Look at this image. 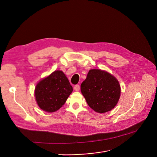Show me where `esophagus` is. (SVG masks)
I'll use <instances>...</instances> for the list:
<instances>
[{"mask_svg": "<svg viewBox=\"0 0 157 157\" xmlns=\"http://www.w3.org/2000/svg\"><path fill=\"white\" fill-rule=\"evenodd\" d=\"M74 90H75V91H78V90H80V86H79V84H76V85H75Z\"/></svg>", "mask_w": 157, "mask_h": 157, "instance_id": "1", "label": "esophagus"}]
</instances>
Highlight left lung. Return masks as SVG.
<instances>
[{
  "mask_svg": "<svg viewBox=\"0 0 157 157\" xmlns=\"http://www.w3.org/2000/svg\"><path fill=\"white\" fill-rule=\"evenodd\" d=\"M80 90L88 105L99 113L111 111L121 96V86L117 78L99 69L89 71Z\"/></svg>",
  "mask_w": 157,
  "mask_h": 157,
  "instance_id": "1",
  "label": "left lung"
}]
</instances>
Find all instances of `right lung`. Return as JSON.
Returning a JSON list of instances; mask_svg holds the SVG:
<instances>
[{
    "label": "right lung",
    "mask_w": 157,
    "mask_h": 157,
    "mask_svg": "<svg viewBox=\"0 0 157 157\" xmlns=\"http://www.w3.org/2000/svg\"><path fill=\"white\" fill-rule=\"evenodd\" d=\"M73 92V87L61 71H56L41 80L35 88V98L40 109L55 112L65 103Z\"/></svg>",
    "instance_id": "add662e5"
}]
</instances>
